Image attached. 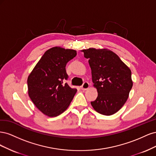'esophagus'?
<instances>
[{"mask_svg": "<svg viewBox=\"0 0 156 156\" xmlns=\"http://www.w3.org/2000/svg\"><path fill=\"white\" fill-rule=\"evenodd\" d=\"M89 87H90L89 83L88 82H84L83 84V85L81 87V90H87L88 88H89Z\"/></svg>", "mask_w": 156, "mask_h": 156, "instance_id": "34e87169", "label": "esophagus"}]
</instances>
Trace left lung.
Masks as SVG:
<instances>
[{"instance_id":"1","label":"left lung","mask_w":156,"mask_h":156,"mask_svg":"<svg viewBox=\"0 0 156 156\" xmlns=\"http://www.w3.org/2000/svg\"><path fill=\"white\" fill-rule=\"evenodd\" d=\"M82 51L88 58L94 87L98 91L92 106L100 114H115L125 104L133 87L130 69L111 50L89 48Z\"/></svg>"}]
</instances>
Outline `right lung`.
Instances as JSON below:
<instances>
[{"mask_svg":"<svg viewBox=\"0 0 156 156\" xmlns=\"http://www.w3.org/2000/svg\"><path fill=\"white\" fill-rule=\"evenodd\" d=\"M77 55L73 49L54 47L45 52L28 77V92L36 107L44 115L55 117L69 107L77 89L65 81L66 66Z\"/></svg>","mask_w":156,"mask_h":156,"instance_id":"obj_1","label":"right lung"}]
</instances>
